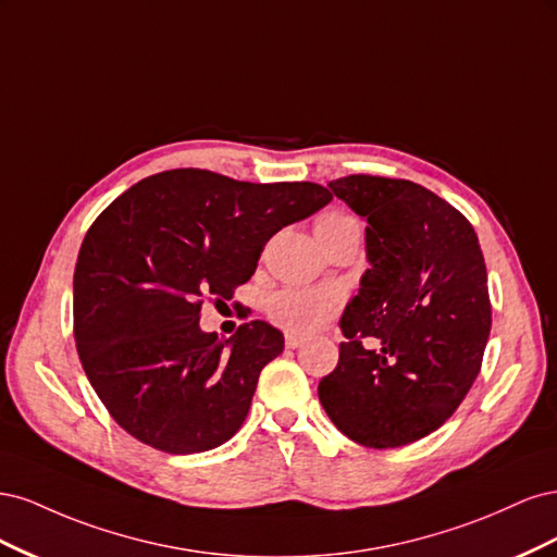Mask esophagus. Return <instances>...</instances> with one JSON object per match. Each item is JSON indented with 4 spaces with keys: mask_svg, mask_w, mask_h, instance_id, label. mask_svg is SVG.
Masks as SVG:
<instances>
[{
    "mask_svg": "<svg viewBox=\"0 0 557 557\" xmlns=\"http://www.w3.org/2000/svg\"><path fill=\"white\" fill-rule=\"evenodd\" d=\"M301 344H305V339H301V336H297V334H285V346L288 348H299Z\"/></svg>",
    "mask_w": 557,
    "mask_h": 557,
    "instance_id": "1",
    "label": "esophagus"
}]
</instances>
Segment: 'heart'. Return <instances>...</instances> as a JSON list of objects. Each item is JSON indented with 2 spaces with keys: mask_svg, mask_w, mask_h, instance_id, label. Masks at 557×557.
Listing matches in <instances>:
<instances>
[{
  "mask_svg": "<svg viewBox=\"0 0 557 557\" xmlns=\"http://www.w3.org/2000/svg\"><path fill=\"white\" fill-rule=\"evenodd\" d=\"M356 223L346 211H323L313 223L315 237L325 242L334 232ZM342 293L334 288H285L269 299V315L285 332L297 336H311L327 327L342 309Z\"/></svg>",
  "mask_w": 557,
  "mask_h": 557,
  "instance_id": "obj_1",
  "label": "heart"
}]
</instances>
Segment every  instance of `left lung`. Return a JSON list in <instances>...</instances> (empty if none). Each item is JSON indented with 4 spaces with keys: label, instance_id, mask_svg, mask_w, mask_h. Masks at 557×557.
<instances>
[{
    "label": "left lung",
    "instance_id": "8db88e82",
    "mask_svg": "<svg viewBox=\"0 0 557 557\" xmlns=\"http://www.w3.org/2000/svg\"><path fill=\"white\" fill-rule=\"evenodd\" d=\"M327 185L367 221L369 269L318 397L356 444L407 446L440 430L481 372L493 311L479 237L413 181L350 174ZM364 338L377 346L364 349Z\"/></svg>",
    "mask_w": 557,
    "mask_h": 557
}]
</instances>
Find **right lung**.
Masks as SVG:
<instances>
[{"label": "right lung", "mask_w": 557, "mask_h": 557, "mask_svg": "<svg viewBox=\"0 0 557 557\" xmlns=\"http://www.w3.org/2000/svg\"><path fill=\"white\" fill-rule=\"evenodd\" d=\"M323 185L170 170L99 213L74 272V339L111 418L164 453L232 440L283 334L250 320L232 339L199 330L205 297L232 299L285 225L323 209Z\"/></svg>", "instance_id": "right-lung-1"}]
</instances>
